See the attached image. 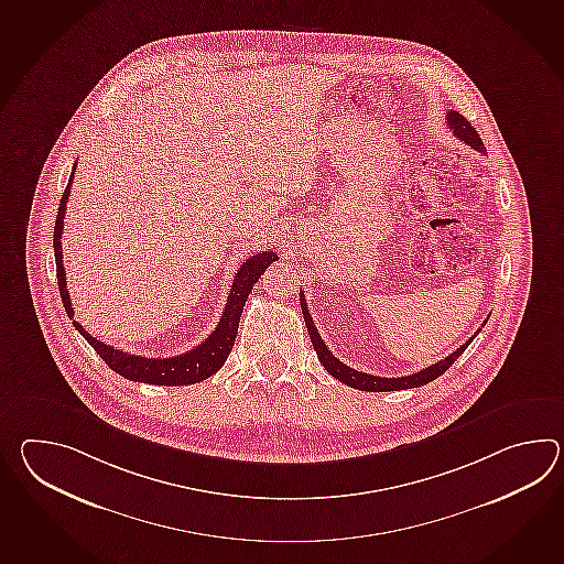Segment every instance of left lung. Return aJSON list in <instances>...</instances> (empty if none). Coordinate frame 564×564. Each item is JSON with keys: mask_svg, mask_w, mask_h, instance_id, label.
<instances>
[{"mask_svg": "<svg viewBox=\"0 0 564 564\" xmlns=\"http://www.w3.org/2000/svg\"><path fill=\"white\" fill-rule=\"evenodd\" d=\"M447 126H449L451 131H453L457 138L465 141L467 145H471L474 150L481 151V153L486 151L484 141L477 135L476 127H471V123L465 119L464 115H459L457 111H449V113H447ZM300 297L301 312H303V317H305V326H307V332H310V338H312L313 348L317 351L319 362L324 364V368H326L327 372L334 376L336 380H339V382L348 384L351 389L366 390V392L416 389V387L429 384L431 380H435V378L443 375V372L449 368L451 364L455 362V360L464 354L465 348L471 344V339L476 338L477 334H479V329H477L476 334L467 339L462 348H457L453 354H449L445 360H438L437 364H433V366H429V368H423V370H419V372H414V375L401 376V378H380V376L358 372V370H354L350 366L339 362L338 358H336V356L329 351L326 344H324L322 336L317 334V327L313 326L312 315H310V310H307L303 291H301ZM484 324H486V322H484Z\"/></svg>", "mask_w": 564, "mask_h": 564, "instance_id": "left-lung-1", "label": "left lung"}]
</instances>
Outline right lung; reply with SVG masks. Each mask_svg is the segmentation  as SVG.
Instances as JSON below:
<instances>
[{"label":"right lung","instance_id":"right-lung-1","mask_svg":"<svg viewBox=\"0 0 564 564\" xmlns=\"http://www.w3.org/2000/svg\"><path fill=\"white\" fill-rule=\"evenodd\" d=\"M75 170L76 163L73 165V174H70V180L66 184L63 200H61L58 214H56L54 257H56V276H58V291H61V297H63L64 310L68 313V317L73 319L78 334L87 339L88 344L95 348V351L99 354L100 358L113 372L123 376L127 380L158 384V387H186V384L202 382V380L216 375L225 366L226 358L235 346L240 313H242V307L249 300V293L254 288V283L259 281V276L263 275L264 269L279 259L276 252L267 249V251L252 254L251 259H247L245 263L240 264L218 326L214 327L213 334L204 339L202 344H198L194 350L180 354L174 358H145V356H135V354H129V351L117 350L113 346L93 338L85 327L75 322L70 295L66 291L61 237H63L64 210H66V200H68V194H70Z\"/></svg>","mask_w":564,"mask_h":564}]
</instances>
